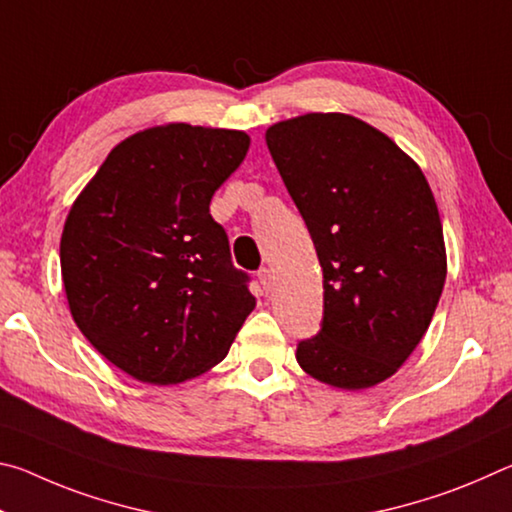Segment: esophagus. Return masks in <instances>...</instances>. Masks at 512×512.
<instances>
[{
    "mask_svg": "<svg viewBox=\"0 0 512 512\" xmlns=\"http://www.w3.org/2000/svg\"><path fill=\"white\" fill-rule=\"evenodd\" d=\"M257 277H259V284H262V289L264 291H271V287H273V271L271 268H259L257 271Z\"/></svg>",
    "mask_w": 512,
    "mask_h": 512,
    "instance_id": "obj_1",
    "label": "esophagus"
}]
</instances>
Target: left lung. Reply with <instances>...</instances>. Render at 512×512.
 <instances>
[{
	"label": "left lung",
	"instance_id": "8db88e82",
	"mask_svg": "<svg viewBox=\"0 0 512 512\" xmlns=\"http://www.w3.org/2000/svg\"><path fill=\"white\" fill-rule=\"evenodd\" d=\"M323 266V327L300 341L309 377L363 391L393 377L429 329L447 277L436 198L391 137L343 112L266 131Z\"/></svg>",
	"mask_w": 512,
	"mask_h": 512
}]
</instances>
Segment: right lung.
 I'll return each mask as SVG.
<instances>
[{
	"label": "right lung",
	"mask_w": 512,
	"mask_h": 512,
	"mask_svg": "<svg viewBox=\"0 0 512 512\" xmlns=\"http://www.w3.org/2000/svg\"><path fill=\"white\" fill-rule=\"evenodd\" d=\"M250 137L153 126L119 142L76 196L60 237L69 311L112 366L155 386L214 368L255 309L212 219Z\"/></svg>",
	"instance_id": "right-lung-1"
}]
</instances>
